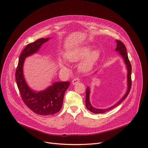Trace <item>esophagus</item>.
Returning <instances> with one entry per match:
<instances>
[{
    "label": "esophagus",
    "instance_id": "34e87169",
    "mask_svg": "<svg viewBox=\"0 0 148 148\" xmlns=\"http://www.w3.org/2000/svg\"><path fill=\"white\" fill-rule=\"evenodd\" d=\"M80 81H81L80 78H79V77H75L74 79H73V81H72V84H73V85L77 84V83H79V82H80Z\"/></svg>",
    "mask_w": 148,
    "mask_h": 148
}]
</instances>
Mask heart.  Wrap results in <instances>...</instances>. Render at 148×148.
<instances>
[{"instance_id":"obj_1","label":"heart","mask_w":148,"mask_h":148,"mask_svg":"<svg viewBox=\"0 0 148 148\" xmlns=\"http://www.w3.org/2000/svg\"><path fill=\"white\" fill-rule=\"evenodd\" d=\"M91 50L92 49L89 46L77 47L67 51L65 53L64 56L65 58L69 62H76L88 56L80 65V68L82 71H86L92 67L99 57V52L98 51L95 50L90 53ZM60 64L62 67H66V65L63 62H60Z\"/></svg>"}]
</instances>
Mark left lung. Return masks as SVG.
<instances>
[{
	"instance_id": "8db88e82",
	"label": "left lung",
	"mask_w": 148,
	"mask_h": 148,
	"mask_svg": "<svg viewBox=\"0 0 148 148\" xmlns=\"http://www.w3.org/2000/svg\"><path fill=\"white\" fill-rule=\"evenodd\" d=\"M116 42H117V48H116V51H119V53L123 57V59L124 60L125 63H126V64L127 65V71H128V73H127L128 88H127V92L126 93V94L124 95V96L118 102V103H117L115 105H114L112 107H111L110 108H108L107 109H97L96 108L93 107L91 105H90V102H89V93H90V90H89V87H87L86 90V99H85L86 107L90 112H92L95 113V114L104 113L105 112L110 111V110H112V108L116 107V106L119 105L121 103V102L127 97V95H129V92L130 91V89H131V86H132V78H131L132 65L130 64V60H129V58H128V55H127V50H126V46H125V45L124 44V43H123L120 40H116Z\"/></svg>"
}]
</instances>
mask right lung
Returning a JSON list of instances; mask_svg holds the SVG:
<instances>
[{
    "instance_id": "1",
    "label": "right lung",
    "mask_w": 148,
    "mask_h": 148,
    "mask_svg": "<svg viewBox=\"0 0 148 148\" xmlns=\"http://www.w3.org/2000/svg\"><path fill=\"white\" fill-rule=\"evenodd\" d=\"M49 38H40L28 44L22 51L15 72L16 84L22 101L37 114L47 116L58 112L62 107L64 95L70 85L69 82H58L43 91L36 92L27 85L23 75V64L27 57L36 53L41 45Z\"/></svg>"
}]
</instances>
